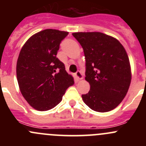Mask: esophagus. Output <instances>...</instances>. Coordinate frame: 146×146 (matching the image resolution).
Returning <instances> with one entry per match:
<instances>
[{
    "label": "esophagus",
    "instance_id": "obj_1",
    "mask_svg": "<svg viewBox=\"0 0 146 146\" xmlns=\"http://www.w3.org/2000/svg\"><path fill=\"white\" fill-rule=\"evenodd\" d=\"M76 77H77V78L78 79V80H82V79L83 78V76H82V73L80 71V70H78V71L76 72Z\"/></svg>",
    "mask_w": 146,
    "mask_h": 146
}]
</instances>
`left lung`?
Listing matches in <instances>:
<instances>
[{
	"mask_svg": "<svg viewBox=\"0 0 146 146\" xmlns=\"http://www.w3.org/2000/svg\"><path fill=\"white\" fill-rule=\"evenodd\" d=\"M83 48L85 80L90 83L82 100L95 111L107 112L117 107L128 92L131 79L126 51L115 38L101 32L72 34Z\"/></svg>",
	"mask_w": 146,
	"mask_h": 146,
	"instance_id": "1",
	"label": "left lung"
}]
</instances>
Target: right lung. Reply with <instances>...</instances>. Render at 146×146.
<instances>
[{
    "mask_svg": "<svg viewBox=\"0 0 146 146\" xmlns=\"http://www.w3.org/2000/svg\"><path fill=\"white\" fill-rule=\"evenodd\" d=\"M68 32L47 29L26 42L17 62L20 92L35 110L47 111L59 104L68 88L74 84L64 64L56 57Z\"/></svg>",
    "mask_w": 146,
    "mask_h": 146,
    "instance_id": "obj_1",
    "label": "right lung"
}]
</instances>
